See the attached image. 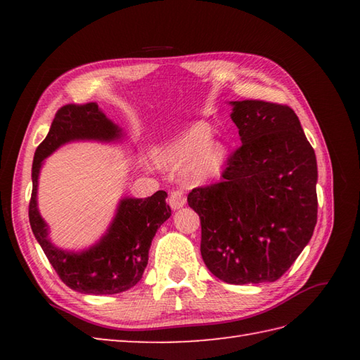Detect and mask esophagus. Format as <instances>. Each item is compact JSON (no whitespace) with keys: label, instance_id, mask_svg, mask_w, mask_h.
<instances>
[{"label":"esophagus","instance_id":"34e87169","mask_svg":"<svg viewBox=\"0 0 360 360\" xmlns=\"http://www.w3.org/2000/svg\"><path fill=\"white\" fill-rule=\"evenodd\" d=\"M168 204H170V207L173 210H178L181 209L182 205L186 204V195L182 192L181 188H176L170 193V198H168Z\"/></svg>","mask_w":360,"mask_h":360}]
</instances>
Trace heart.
Listing matches in <instances>:
<instances>
[{
    "label": "heart",
    "mask_w": 360,
    "mask_h": 360,
    "mask_svg": "<svg viewBox=\"0 0 360 360\" xmlns=\"http://www.w3.org/2000/svg\"><path fill=\"white\" fill-rule=\"evenodd\" d=\"M210 129L200 124L193 127L190 131L182 137L179 142H176L172 147H168L160 153L162 162L173 168H186L192 162L193 179L205 181L217 176L223 167L226 151L224 147L219 143H210Z\"/></svg>",
    "instance_id": "obj_1"
}]
</instances>
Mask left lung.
<instances>
[{"label": "left lung", "mask_w": 360, "mask_h": 360, "mask_svg": "<svg viewBox=\"0 0 360 360\" xmlns=\"http://www.w3.org/2000/svg\"><path fill=\"white\" fill-rule=\"evenodd\" d=\"M241 145L223 179L187 202L201 219V255L232 285L275 281L309 243L317 223V160L288 105L232 102Z\"/></svg>", "instance_id": "1"}]
</instances>
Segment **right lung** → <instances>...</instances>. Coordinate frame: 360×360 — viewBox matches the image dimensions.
Instances as JSON below:
<instances>
[{
    "label": "right lung",
    "mask_w": 360,
    "mask_h": 360,
    "mask_svg": "<svg viewBox=\"0 0 360 360\" xmlns=\"http://www.w3.org/2000/svg\"><path fill=\"white\" fill-rule=\"evenodd\" d=\"M120 136V128L106 119L94 102L68 103L57 111L48 136L35 150L29 223L60 280L82 294H119L137 285L148 263L153 236L172 215L167 193L159 190L145 200H122L108 233L96 246L74 254L57 249L48 240V227L37 209L38 173L41 160L60 145L75 139L114 141Z\"/></svg>",
    "instance_id": "add662e5"
}]
</instances>
